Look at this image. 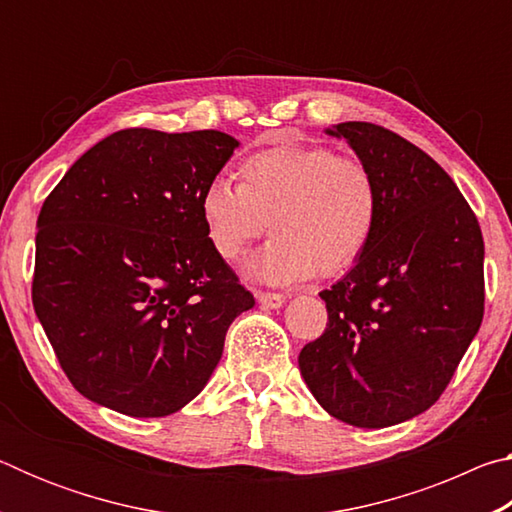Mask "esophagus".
<instances>
[{
    "label": "esophagus",
    "mask_w": 512,
    "mask_h": 512,
    "mask_svg": "<svg viewBox=\"0 0 512 512\" xmlns=\"http://www.w3.org/2000/svg\"><path fill=\"white\" fill-rule=\"evenodd\" d=\"M284 298L282 293H271V291H257V302L262 307H266V309H277V307H282L284 305Z\"/></svg>",
    "instance_id": "34e87169"
}]
</instances>
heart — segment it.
<instances>
[{
    "instance_id": "heart-1",
    "label": "heart",
    "mask_w": 512,
    "mask_h": 512,
    "mask_svg": "<svg viewBox=\"0 0 512 512\" xmlns=\"http://www.w3.org/2000/svg\"><path fill=\"white\" fill-rule=\"evenodd\" d=\"M379 207L377 178L361 160L300 144L250 153L239 164V185L214 178L201 194L205 235L230 264L271 221L275 237L246 264L250 277L271 284L350 268L375 235Z\"/></svg>"
}]
</instances>
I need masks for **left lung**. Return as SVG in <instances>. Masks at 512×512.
<instances>
[{
	"mask_svg": "<svg viewBox=\"0 0 512 512\" xmlns=\"http://www.w3.org/2000/svg\"><path fill=\"white\" fill-rule=\"evenodd\" d=\"M379 185V221L352 271L320 291L327 327L298 363L318 404L354 427L411 420L452 381L483 320V237L454 180L368 121L336 124Z\"/></svg>",
	"mask_w": 512,
	"mask_h": 512,
	"instance_id": "obj_1",
	"label": "left lung"
}]
</instances>
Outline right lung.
Instances as JSON below:
<instances>
[{
  "label": "right lung",
  "instance_id": "obj_1",
  "mask_svg": "<svg viewBox=\"0 0 512 512\" xmlns=\"http://www.w3.org/2000/svg\"><path fill=\"white\" fill-rule=\"evenodd\" d=\"M239 146L221 131L126 128L94 144L38 216L33 309L88 400L133 418L203 391L253 293L214 253L201 194Z\"/></svg>",
  "mask_w": 512,
  "mask_h": 512
}]
</instances>
